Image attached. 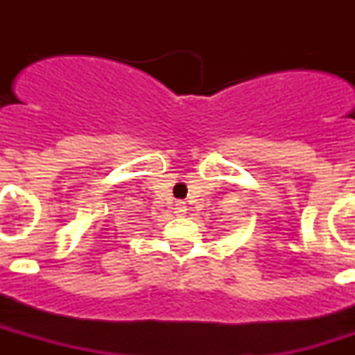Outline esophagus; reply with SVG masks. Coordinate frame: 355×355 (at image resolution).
<instances>
[{
  "instance_id": "1",
  "label": "esophagus",
  "mask_w": 355,
  "mask_h": 355,
  "mask_svg": "<svg viewBox=\"0 0 355 355\" xmlns=\"http://www.w3.org/2000/svg\"><path fill=\"white\" fill-rule=\"evenodd\" d=\"M175 206H178V208H175V213H181V215H183V213H187V206H184V202L178 200V202H175Z\"/></svg>"
}]
</instances>
